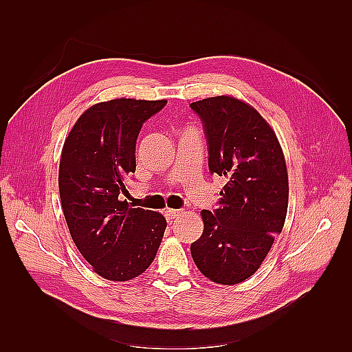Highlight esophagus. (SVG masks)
Instances as JSON below:
<instances>
[{
	"instance_id": "1",
	"label": "esophagus",
	"mask_w": 352,
	"mask_h": 352,
	"mask_svg": "<svg viewBox=\"0 0 352 352\" xmlns=\"http://www.w3.org/2000/svg\"><path fill=\"white\" fill-rule=\"evenodd\" d=\"M183 213H184V212L180 210V208H178V210H177V208H168L166 213H164V214H166V219H168V221H172V219L178 218V216H182Z\"/></svg>"
}]
</instances>
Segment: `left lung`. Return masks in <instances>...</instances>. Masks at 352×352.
<instances>
[{
    "mask_svg": "<svg viewBox=\"0 0 352 352\" xmlns=\"http://www.w3.org/2000/svg\"><path fill=\"white\" fill-rule=\"evenodd\" d=\"M203 122L208 169L227 178L218 208L203 210L204 230L190 245L201 274L237 284L263 263L287 213L289 180L280 142L258 111L234 96L190 104Z\"/></svg>",
    "mask_w": 352,
    "mask_h": 352,
    "instance_id": "1",
    "label": "left lung"
}]
</instances>
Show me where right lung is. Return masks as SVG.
<instances>
[{
    "label": "right lung",
    "instance_id": "add662e5",
    "mask_svg": "<svg viewBox=\"0 0 352 352\" xmlns=\"http://www.w3.org/2000/svg\"><path fill=\"white\" fill-rule=\"evenodd\" d=\"M166 100L118 98L78 118L62 149L58 192L74 243L102 278L126 281L145 272L159 250L166 219L133 208L125 178L136 170V140Z\"/></svg>",
    "mask_w": 352,
    "mask_h": 352
}]
</instances>
